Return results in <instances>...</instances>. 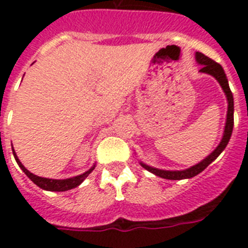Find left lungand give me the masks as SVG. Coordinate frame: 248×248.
Returning a JSON list of instances; mask_svg holds the SVG:
<instances>
[{"label": "left lung", "instance_id": "left-lung-1", "mask_svg": "<svg viewBox=\"0 0 248 248\" xmlns=\"http://www.w3.org/2000/svg\"><path fill=\"white\" fill-rule=\"evenodd\" d=\"M196 60L197 63L201 64L202 68L200 69V72L202 73H207V75H211L212 77H215L217 79V82L220 83L221 89L224 90V93L227 95L228 100V113H227V122H225V128H224V135L223 139L220 141V144L216 147V149L212 152L211 155H207L203 161H201L200 163L192 166L186 170H181V171H167V170H159L155 169V167H151V166L145 165V163L140 162V165L143 166L144 169L148 170L149 172L155 173L157 176L163 177V179H169V180H183V179H190V177L196 176L200 172H202L206 167L211 162H214L217 157L220 155V153L225 149V147L229 143V139L232 136V131H233V126H234V117H233V113H234V101H233V93L231 91V87H229V83H228V78L225 76V72H224L223 67L220 65L219 63H216L212 59H210L208 56L203 55L202 52H196Z\"/></svg>", "mask_w": 248, "mask_h": 248}]
</instances>
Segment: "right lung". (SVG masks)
I'll return each instance as SVG.
<instances>
[{
  "instance_id": "add662e5",
  "label": "right lung",
  "mask_w": 248,
  "mask_h": 248,
  "mask_svg": "<svg viewBox=\"0 0 248 248\" xmlns=\"http://www.w3.org/2000/svg\"><path fill=\"white\" fill-rule=\"evenodd\" d=\"M13 153L15 159H16L17 165H19V167L23 170V172H24L25 175H27V176H28L29 179H31V180L37 185V186H40L41 189H45V190H50V192H65V190H69V189H73L76 188V186H78V185L85 180L86 177L93 172V170L95 169V166H93L89 171L83 172L82 175H78V176H75V177H69V179H63V180L47 179V177L37 176V175H34V173L29 172L28 170L21 165V162L19 161V158H17L16 153H15V151H14V148H13Z\"/></svg>"
}]
</instances>
